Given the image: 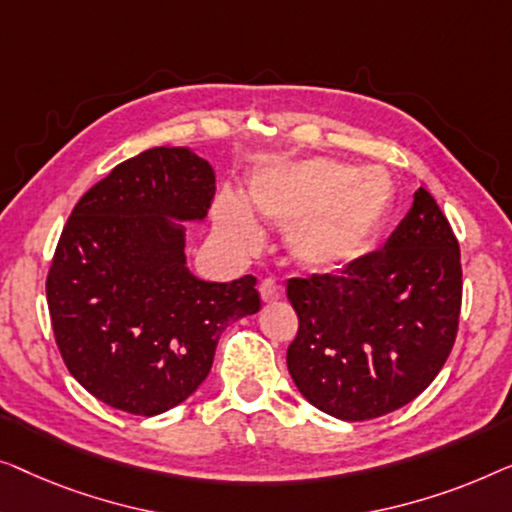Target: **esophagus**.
<instances>
[{
  "label": "esophagus",
  "instance_id": "esophagus-1",
  "mask_svg": "<svg viewBox=\"0 0 512 512\" xmlns=\"http://www.w3.org/2000/svg\"><path fill=\"white\" fill-rule=\"evenodd\" d=\"M280 294L283 292H280V287L273 278H264L262 283H259V297H262L264 304H271V301L280 299Z\"/></svg>",
  "mask_w": 512,
  "mask_h": 512
}]
</instances>
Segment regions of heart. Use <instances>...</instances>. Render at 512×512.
I'll return each mask as SVG.
<instances>
[{
	"mask_svg": "<svg viewBox=\"0 0 512 512\" xmlns=\"http://www.w3.org/2000/svg\"><path fill=\"white\" fill-rule=\"evenodd\" d=\"M250 206L287 229L292 255L308 269H338L373 246L394 211V183L383 167L352 169L329 157L269 162L248 183ZM234 192L215 204V227L236 248H253L259 225Z\"/></svg>",
	"mask_w": 512,
	"mask_h": 512,
	"instance_id": "1",
	"label": "heart"
}]
</instances>
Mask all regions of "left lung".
I'll return each mask as SVG.
<instances>
[{"label": "left lung", "instance_id": "1", "mask_svg": "<svg viewBox=\"0 0 512 512\" xmlns=\"http://www.w3.org/2000/svg\"><path fill=\"white\" fill-rule=\"evenodd\" d=\"M287 299L299 318L287 348L297 390L338 420H373L427 390L455 345L459 243L420 187L383 250L341 273L290 278Z\"/></svg>", "mask_w": 512, "mask_h": 512}]
</instances>
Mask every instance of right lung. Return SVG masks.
Returning a JSON list of instances; mask_svg holds the SVG:
<instances>
[{"instance_id":"add662e5","label":"right lung","mask_w":512,"mask_h":512,"mask_svg":"<svg viewBox=\"0 0 512 512\" xmlns=\"http://www.w3.org/2000/svg\"><path fill=\"white\" fill-rule=\"evenodd\" d=\"M215 174L190 148L115 167L71 211L46 294L55 341L92 397L160 415L204 383L229 322L259 311L255 276L208 283L187 269L185 225L211 208Z\"/></svg>"}]
</instances>
